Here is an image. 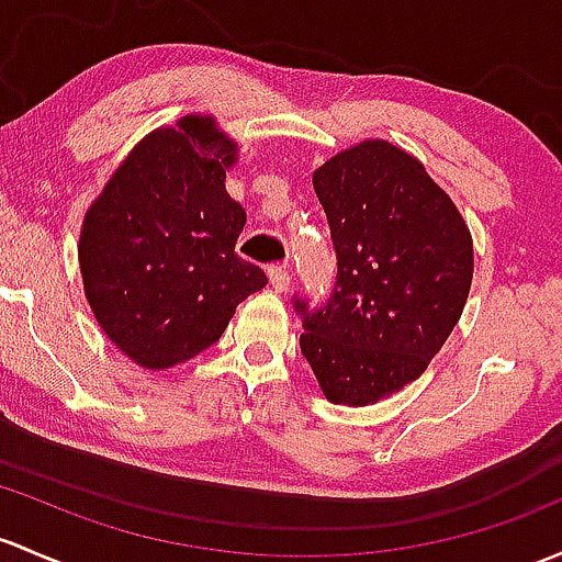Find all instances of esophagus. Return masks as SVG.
Instances as JSON below:
<instances>
[{
    "label": "esophagus",
    "instance_id": "1",
    "mask_svg": "<svg viewBox=\"0 0 562 562\" xmlns=\"http://www.w3.org/2000/svg\"><path fill=\"white\" fill-rule=\"evenodd\" d=\"M269 280H271V288L274 291H288V285H291V271L285 269V266L280 263H271L269 266Z\"/></svg>",
    "mask_w": 562,
    "mask_h": 562
}]
</instances>
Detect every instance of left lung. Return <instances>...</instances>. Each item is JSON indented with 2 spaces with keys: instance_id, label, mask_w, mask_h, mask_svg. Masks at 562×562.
Masks as SVG:
<instances>
[{
  "instance_id": "8db88e82",
  "label": "left lung",
  "mask_w": 562,
  "mask_h": 562,
  "mask_svg": "<svg viewBox=\"0 0 562 562\" xmlns=\"http://www.w3.org/2000/svg\"><path fill=\"white\" fill-rule=\"evenodd\" d=\"M336 250L321 310L293 299L301 352L330 404L369 406L428 369L474 277L471 232L415 156L385 139L336 153L312 175Z\"/></svg>"
}]
</instances>
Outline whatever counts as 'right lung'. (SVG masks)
Masks as SVG:
<instances>
[{
	"mask_svg": "<svg viewBox=\"0 0 562 562\" xmlns=\"http://www.w3.org/2000/svg\"><path fill=\"white\" fill-rule=\"evenodd\" d=\"M236 150L212 115L180 117L128 153L82 217L86 299L142 369H172L215 345L269 282L234 252L247 221L226 193Z\"/></svg>",
	"mask_w": 562,
	"mask_h": 562,
	"instance_id": "add662e5",
	"label": "right lung"
}]
</instances>
